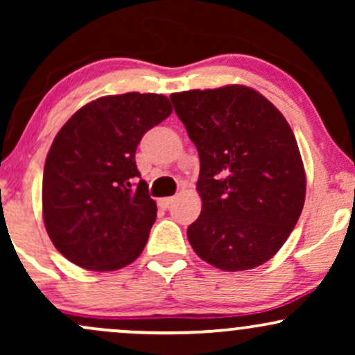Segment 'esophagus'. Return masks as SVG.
Here are the masks:
<instances>
[{
  "label": "esophagus",
  "mask_w": 355,
  "mask_h": 355,
  "mask_svg": "<svg viewBox=\"0 0 355 355\" xmlns=\"http://www.w3.org/2000/svg\"><path fill=\"white\" fill-rule=\"evenodd\" d=\"M173 202H175V197H165V198H160V200H158V205H160L162 209L166 210L173 205Z\"/></svg>",
  "instance_id": "esophagus-1"
}]
</instances>
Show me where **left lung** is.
Here are the masks:
<instances>
[{
  "instance_id": "obj_1",
  "label": "left lung",
  "mask_w": 355,
  "mask_h": 355,
  "mask_svg": "<svg viewBox=\"0 0 355 355\" xmlns=\"http://www.w3.org/2000/svg\"><path fill=\"white\" fill-rule=\"evenodd\" d=\"M200 157L202 214L187 229L195 254L225 272L270 260L302 214V157L282 113L254 88L170 95Z\"/></svg>"
}]
</instances>
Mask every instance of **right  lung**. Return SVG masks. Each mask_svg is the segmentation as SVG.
<instances>
[{
  "mask_svg": "<svg viewBox=\"0 0 355 355\" xmlns=\"http://www.w3.org/2000/svg\"><path fill=\"white\" fill-rule=\"evenodd\" d=\"M170 113L166 96L133 92L89 101L61 126L44 162L43 220L70 262L110 272L144 252L157 203L138 180L135 152Z\"/></svg>",
  "mask_w": 355,
  "mask_h": 355,
  "instance_id": "obj_1",
  "label": "right lung"
}]
</instances>
